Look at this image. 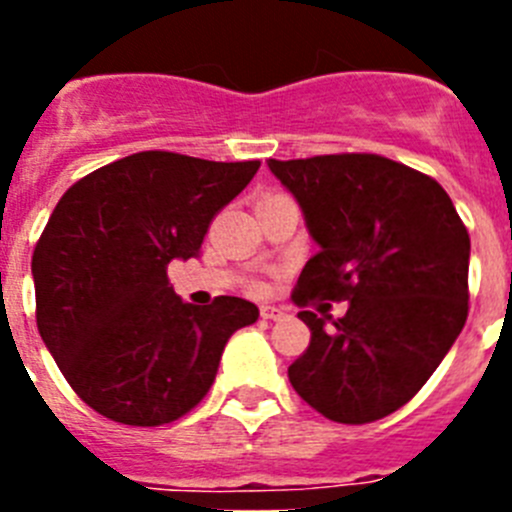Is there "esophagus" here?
<instances>
[{
	"instance_id": "34e87169",
	"label": "esophagus",
	"mask_w": 512,
	"mask_h": 512,
	"mask_svg": "<svg viewBox=\"0 0 512 512\" xmlns=\"http://www.w3.org/2000/svg\"><path fill=\"white\" fill-rule=\"evenodd\" d=\"M261 318H264V320H282L284 318V310H282V307L264 305V307H261Z\"/></svg>"
}]
</instances>
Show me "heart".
I'll use <instances>...</instances> for the list:
<instances>
[{"label":"heart","mask_w":512,"mask_h":512,"mask_svg":"<svg viewBox=\"0 0 512 512\" xmlns=\"http://www.w3.org/2000/svg\"><path fill=\"white\" fill-rule=\"evenodd\" d=\"M266 197H277V192H269V194H264V197H261V200H266Z\"/></svg>","instance_id":"obj_1"}]
</instances>
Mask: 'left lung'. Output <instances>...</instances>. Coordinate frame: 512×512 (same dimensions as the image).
Wrapping results in <instances>:
<instances>
[{
  "label": "left lung",
  "mask_w": 512,
  "mask_h": 512,
  "mask_svg": "<svg viewBox=\"0 0 512 512\" xmlns=\"http://www.w3.org/2000/svg\"><path fill=\"white\" fill-rule=\"evenodd\" d=\"M269 169L320 246L292 302H348L330 325L297 312L310 346L289 382L336 423L387 418L418 395L467 323V225L433 176L377 153L269 158Z\"/></svg>",
  "instance_id": "1"
}]
</instances>
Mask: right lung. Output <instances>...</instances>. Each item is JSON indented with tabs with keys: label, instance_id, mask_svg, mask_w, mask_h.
<instances>
[{
	"label": "right lung",
	"instance_id": "add662e5",
	"mask_svg": "<svg viewBox=\"0 0 512 512\" xmlns=\"http://www.w3.org/2000/svg\"><path fill=\"white\" fill-rule=\"evenodd\" d=\"M261 161L140 151L66 189L33 251L35 320L71 390L135 428L174 423L205 400L241 297L182 302L166 266L200 256L210 223Z\"/></svg>",
	"mask_w": 512,
	"mask_h": 512
}]
</instances>
